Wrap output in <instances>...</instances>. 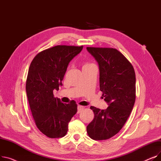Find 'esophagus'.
Segmentation results:
<instances>
[{"mask_svg": "<svg viewBox=\"0 0 161 161\" xmlns=\"http://www.w3.org/2000/svg\"><path fill=\"white\" fill-rule=\"evenodd\" d=\"M83 106H78V114H79V113H80L83 109Z\"/></svg>", "mask_w": 161, "mask_h": 161, "instance_id": "1", "label": "esophagus"}]
</instances>
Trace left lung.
<instances>
[{"mask_svg": "<svg viewBox=\"0 0 161 161\" xmlns=\"http://www.w3.org/2000/svg\"><path fill=\"white\" fill-rule=\"evenodd\" d=\"M87 50L98 64L100 90L108 105L106 109L91 106L95 117L87 132L92 140H107L120 131L132 110L136 75L132 65L118 50L90 47Z\"/></svg>", "mask_w": 161, "mask_h": 161, "instance_id": "1", "label": "left lung"}]
</instances>
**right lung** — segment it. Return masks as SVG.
Instances as JSON below:
<instances>
[{"mask_svg":"<svg viewBox=\"0 0 161 161\" xmlns=\"http://www.w3.org/2000/svg\"><path fill=\"white\" fill-rule=\"evenodd\" d=\"M82 49L83 46L53 47L36 55L29 66L26 92L32 115L40 131L50 138L64 136L77 112L75 101L63 104L54 97L53 92L62 85L69 63Z\"/></svg>","mask_w":161,"mask_h":161,"instance_id":"right-lung-1","label":"right lung"}]
</instances>
